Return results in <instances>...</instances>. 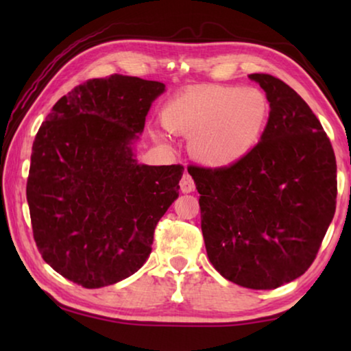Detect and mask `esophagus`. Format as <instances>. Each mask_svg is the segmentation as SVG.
<instances>
[{"mask_svg":"<svg viewBox=\"0 0 351 351\" xmlns=\"http://www.w3.org/2000/svg\"><path fill=\"white\" fill-rule=\"evenodd\" d=\"M180 186H181L182 193H190V192H193V190H195V182L192 180V176H190L189 173L182 175Z\"/></svg>","mask_w":351,"mask_h":351,"instance_id":"34e87169","label":"esophagus"}]
</instances>
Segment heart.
I'll use <instances>...</instances> for the list:
<instances>
[{
  "instance_id": "1",
  "label": "heart",
  "mask_w": 351,
  "mask_h": 351,
  "mask_svg": "<svg viewBox=\"0 0 351 351\" xmlns=\"http://www.w3.org/2000/svg\"><path fill=\"white\" fill-rule=\"evenodd\" d=\"M268 114V99L255 88L213 86L171 100L162 123L170 133L190 138L195 161L223 169L241 161L257 145Z\"/></svg>"
}]
</instances>
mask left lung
<instances>
[{
  "label": "left lung",
  "mask_w": 351,
  "mask_h": 351,
  "mask_svg": "<svg viewBox=\"0 0 351 351\" xmlns=\"http://www.w3.org/2000/svg\"><path fill=\"white\" fill-rule=\"evenodd\" d=\"M269 119L260 142L230 167H190L199 193L207 257L240 287L274 289L316 258L336 210V158L328 136L293 88L251 74Z\"/></svg>",
  "instance_id": "8db88e82"
}]
</instances>
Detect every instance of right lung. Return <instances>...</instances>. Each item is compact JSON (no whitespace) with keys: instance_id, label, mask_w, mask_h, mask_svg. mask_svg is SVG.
Instances as JSON below:
<instances>
[{"instance_id":"add662e5","label":"right lung","mask_w":351,"mask_h":351,"mask_svg":"<svg viewBox=\"0 0 351 351\" xmlns=\"http://www.w3.org/2000/svg\"><path fill=\"white\" fill-rule=\"evenodd\" d=\"M164 91L139 77L88 80L52 106L35 136L26 186L34 240L52 269L83 288L141 269L180 195L182 165L139 164L133 150Z\"/></svg>"}]
</instances>
